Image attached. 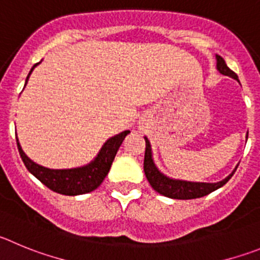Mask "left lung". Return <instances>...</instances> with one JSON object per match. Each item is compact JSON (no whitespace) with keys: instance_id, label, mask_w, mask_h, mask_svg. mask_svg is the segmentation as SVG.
Wrapping results in <instances>:
<instances>
[{"instance_id":"left-lung-1","label":"left lung","mask_w":260,"mask_h":260,"mask_svg":"<svg viewBox=\"0 0 260 260\" xmlns=\"http://www.w3.org/2000/svg\"><path fill=\"white\" fill-rule=\"evenodd\" d=\"M216 60L217 70L220 71V74L225 75V76H231V78L236 79L238 81L237 75L226 66L225 60L220 55H216ZM145 142H146L144 158L145 176H146L147 181L150 182V185L153 186L154 190L165 196V197L174 198V200H194V198L207 196L211 191L216 190V189L221 188L224 184H226L228 180L233 176V174L237 170L236 168L228 177H225V179L219 182H190L182 181V180H172L159 172L158 168L154 165L153 158H151L150 142H149L146 137H145Z\"/></svg>"}]
</instances>
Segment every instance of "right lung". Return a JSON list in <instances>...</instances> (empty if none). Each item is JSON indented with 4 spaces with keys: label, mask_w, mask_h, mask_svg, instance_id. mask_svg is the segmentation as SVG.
<instances>
[{
    "label": "right lung",
    "mask_w": 260,
    "mask_h": 260,
    "mask_svg": "<svg viewBox=\"0 0 260 260\" xmlns=\"http://www.w3.org/2000/svg\"><path fill=\"white\" fill-rule=\"evenodd\" d=\"M37 64L39 63H36L31 69L27 76V80H25V84H27L29 75H31V72L34 71ZM128 133H129V131H124V132L119 133V135L109 139L102 146L101 151L98 153L97 158L90 165L80 168H72V170H50V168H45L43 166L36 165L23 153L18 140H16V145H18L20 158H22L27 170L36 179L43 182L44 185L48 186L50 190L55 191V193L64 194V196H79V194L93 191L101 185V182L104 181L106 175L109 174L110 167L113 165V160L115 158L116 153H118L121 142H123V140L125 139V136Z\"/></svg>",
    "instance_id": "add662e5"
}]
</instances>
